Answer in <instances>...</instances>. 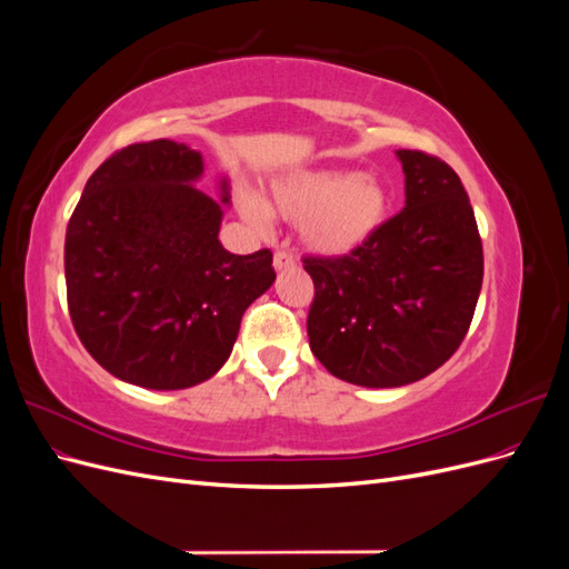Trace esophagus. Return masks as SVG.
<instances>
[{
	"label": "esophagus",
	"instance_id": "1",
	"mask_svg": "<svg viewBox=\"0 0 569 569\" xmlns=\"http://www.w3.org/2000/svg\"><path fill=\"white\" fill-rule=\"evenodd\" d=\"M272 266H274V270H289V268H295L297 266V258L291 256L289 251H274V258H272Z\"/></svg>",
	"mask_w": 569,
	"mask_h": 569
}]
</instances>
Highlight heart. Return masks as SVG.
Returning a JSON list of instances; mask_svg holds the SVG:
<instances>
[{
	"mask_svg": "<svg viewBox=\"0 0 569 569\" xmlns=\"http://www.w3.org/2000/svg\"><path fill=\"white\" fill-rule=\"evenodd\" d=\"M270 210L289 222H301V239L313 253L347 256L366 247L385 226L389 197L382 182L351 170H301L274 180L266 203L244 192L242 213L266 232Z\"/></svg>",
	"mask_w": 569,
	"mask_h": 569,
	"instance_id": "heart-1",
	"label": "heart"
}]
</instances>
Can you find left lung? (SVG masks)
<instances>
[{
	"instance_id": "left-lung-1",
	"label": "left lung",
	"mask_w": 569,
	"mask_h": 569,
	"mask_svg": "<svg viewBox=\"0 0 569 569\" xmlns=\"http://www.w3.org/2000/svg\"><path fill=\"white\" fill-rule=\"evenodd\" d=\"M406 206L366 247L306 256L316 299L308 341L343 382L389 389L418 382L468 335L485 278L475 211L456 170L425 151H396Z\"/></svg>"
}]
</instances>
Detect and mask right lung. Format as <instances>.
<instances>
[{
	"mask_svg": "<svg viewBox=\"0 0 569 569\" xmlns=\"http://www.w3.org/2000/svg\"><path fill=\"white\" fill-rule=\"evenodd\" d=\"M201 151L130 144L84 184L66 230L68 311L82 347L118 380L187 389L230 358L247 308L274 282L272 253L222 249L220 201L197 189Z\"/></svg>",
	"mask_w": 569,
	"mask_h": 569,
	"instance_id": "1",
	"label": "right lung"
}]
</instances>
